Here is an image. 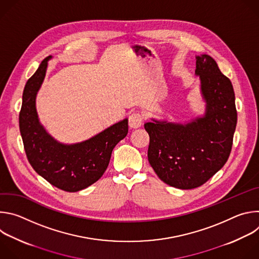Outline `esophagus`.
Segmentation results:
<instances>
[{
  "mask_svg": "<svg viewBox=\"0 0 259 259\" xmlns=\"http://www.w3.org/2000/svg\"><path fill=\"white\" fill-rule=\"evenodd\" d=\"M143 122V118L140 114L138 113H133L132 115H130L129 117V127L132 129H137L141 126Z\"/></svg>",
  "mask_w": 259,
  "mask_h": 259,
  "instance_id": "34e87169",
  "label": "esophagus"
}]
</instances>
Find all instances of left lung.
Masks as SVG:
<instances>
[{"instance_id": "8db88e82", "label": "left lung", "mask_w": 259, "mask_h": 259, "mask_svg": "<svg viewBox=\"0 0 259 259\" xmlns=\"http://www.w3.org/2000/svg\"><path fill=\"white\" fill-rule=\"evenodd\" d=\"M196 76L205 113L187 123L152 119L144 124L150 135L149 162L170 187H201L227 163L237 125L232 82L209 55L196 56Z\"/></svg>"}]
</instances>
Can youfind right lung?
Masks as SVG:
<instances>
[{"instance_id":"obj_1","label":"right lung","mask_w":259,"mask_h":259,"mask_svg":"<svg viewBox=\"0 0 259 259\" xmlns=\"http://www.w3.org/2000/svg\"><path fill=\"white\" fill-rule=\"evenodd\" d=\"M51 58L46 57L25 84L19 129L27 160L34 171L52 186L75 193L90 187L103 175L114 147L128 133V119L82 142L65 144L54 139L40 123L35 107L36 94Z\"/></svg>"}]
</instances>
